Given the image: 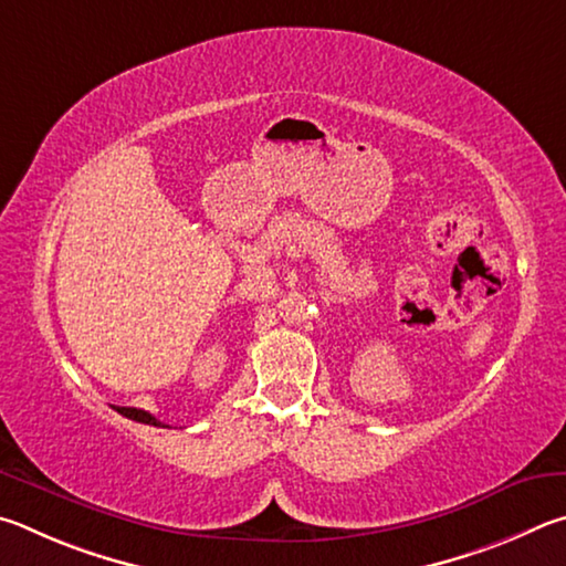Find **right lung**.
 I'll return each instance as SVG.
<instances>
[{
  "instance_id": "1",
  "label": "right lung",
  "mask_w": 566,
  "mask_h": 566,
  "mask_svg": "<svg viewBox=\"0 0 566 566\" xmlns=\"http://www.w3.org/2000/svg\"><path fill=\"white\" fill-rule=\"evenodd\" d=\"M118 415H124L128 420H136V422H144V424H154V428H164L161 420H156L151 412L146 410H136V408H114Z\"/></svg>"
}]
</instances>
